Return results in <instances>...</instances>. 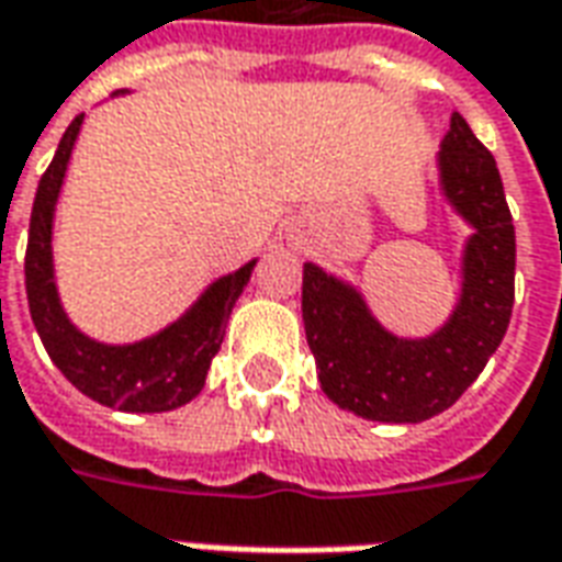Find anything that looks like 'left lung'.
<instances>
[{"label": "left lung", "instance_id": "obj_1", "mask_svg": "<svg viewBox=\"0 0 562 562\" xmlns=\"http://www.w3.org/2000/svg\"><path fill=\"white\" fill-rule=\"evenodd\" d=\"M436 171L448 207L472 234L460 252L458 304L434 334H391L352 282L304 265L301 310L322 391L367 422L418 424L446 413L479 379L512 318L515 225L494 156L460 114H451Z\"/></svg>", "mask_w": 562, "mask_h": 562}]
</instances>
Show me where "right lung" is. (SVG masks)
Segmentation results:
<instances>
[{
    "mask_svg": "<svg viewBox=\"0 0 562 562\" xmlns=\"http://www.w3.org/2000/svg\"><path fill=\"white\" fill-rule=\"evenodd\" d=\"M80 126L83 114L75 116V123L66 128L32 204L26 244V297L32 322L59 373L90 401L123 413H171L204 389L210 361L222 346L225 322L252 277L256 258L210 282L183 316L144 340L102 342L87 337L59 301L54 270L56 204Z\"/></svg>",
    "mask_w": 562,
    "mask_h": 562,
    "instance_id": "obj_1",
    "label": "right lung"
}]
</instances>
